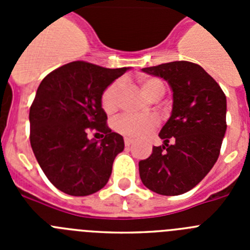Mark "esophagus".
Returning <instances> with one entry per match:
<instances>
[{
	"label": "esophagus",
	"mask_w": 250,
	"mask_h": 250,
	"mask_svg": "<svg viewBox=\"0 0 250 250\" xmlns=\"http://www.w3.org/2000/svg\"><path fill=\"white\" fill-rule=\"evenodd\" d=\"M132 144V140L129 138H125V146H130Z\"/></svg>",
	"instance_id": "esophagus-1"
}]
</instances>
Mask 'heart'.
<instances>
[{
	"label": "heart",
	"instance_id": "b5f03b06",
	"mask_svg": "<svg viewBox=\"0 0 250 250\" xmlns=\"http://www.w3.org/2000/svg\"><path fill=\"white\" fill-rule=\"evenodd\" d=\"M141 90L150 100H159L164 95L165 86L160 79L156 77H146L140 81ZM123 90V81L115 80L110 83L101 95V106L104 111L107 114L116 111L120 105V95ZM159 120L154 115L123 114L114 121V129L121 135L130 139H140L146 136L158 126Z\"/></svg>",
	"mask_w": 250,
	"mask_h": 250
}]
</instances>
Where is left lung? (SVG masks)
Segmentation results:
<instances>
[{
  "mask_svg": "<svg viewBox=\"0 0 250 250\" xmlns=\"http://www.w3.org/2000/svg\"><path fill=\"white\" fill-rule=\"evenodd\" d=\"M143 71L167 81L173 110L159 132L164 145L154 146L149 158L139 161L140 179L160 195H180L199 184L218 160L227 130V98L202 66L189 61Z\"/></svg>",
  "mask_w": 250,
  "mask_h": 250,
  "instance_id": "obj_1",
  "label": "left lung"
}]
</instances>
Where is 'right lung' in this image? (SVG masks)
Returning <instances> with one entry per match:
<instances>
[{
	"instance_id": "1",
	"label": "right lung",
	"mask_w": 250,
	"mask_h": 250,
	"mask_svg": "<svg viewBox=\"0 0 250 250\" xmlns=\"http://www.w3.org/2000/svg\"><path fill=\"white\" fill-rule=\"evenodd\" d=\"M129 67L106 68L74 61L41 81L30 107V143L37 163L59 190L85 196L103 189L124 139L107 126L104 90ZM103 132L100 143L87 132Z\"/></svg>"
}]
</instances>
